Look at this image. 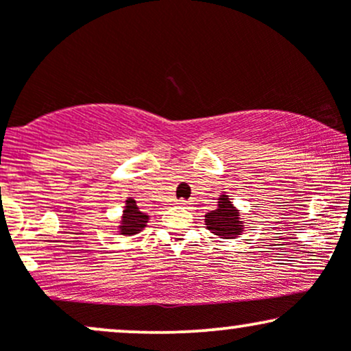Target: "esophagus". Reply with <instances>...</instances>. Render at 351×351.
<instances>
[{
    "label": "esophagus",
    "mask_w": 351,
    "mask_h": 351,
    "mask_svg": "<svg viewBox=\"0 0 351 351\" xmlns=\"http://www.w3.org/2000/svg\"><path fill=\"white\" fill-rule=\"evenodd\" d=\"M176 204H178V206H188V201L186 199H178V201H176Z\"/></svg>",
    "instance_id": "obj_1"
}]
</instances>
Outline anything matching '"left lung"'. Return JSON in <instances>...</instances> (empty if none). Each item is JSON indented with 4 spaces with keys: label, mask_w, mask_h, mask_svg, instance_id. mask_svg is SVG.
Returning <instances> with one entry per match:
<instances>
[{
    "label": "left lung",
    "mask_w": 351,
    "mask_h": 351,
    "mask_svg": "<svg viewBox=\"0 0 351 351\" xmlns=\"http://www.w3.org/2000/svg\"><path fill=\"white\" fill-rule=\"evenodd\" d=\"M204 223L213 234L224 237V239H234L244 229L239 211L226 195H221L219 201H217V208L204 216Z\"/></svg>",
    "instance_id": "1"
}]
</instances>
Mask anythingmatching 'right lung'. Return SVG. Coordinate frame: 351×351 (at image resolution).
Here are the masks:
<instances>
[{"label": "right lung", "instance_id": "obj_1", "mask_svg": "<svg viewBox=\"0 0 351 351\" xmlns=\"http://www.w3.org/2000/svg\"><path fill=\"white\" fill-rule=\"evenodd\" d=\"M148 223V216L145 215L136 206L135 199L128 198L125 201V209H123V216L122 221H120V234L123 236H130V234H136L142 229L147 226Z\"/></svg>", "mask_w": 351, "mask_h": 351}]
</instances>
